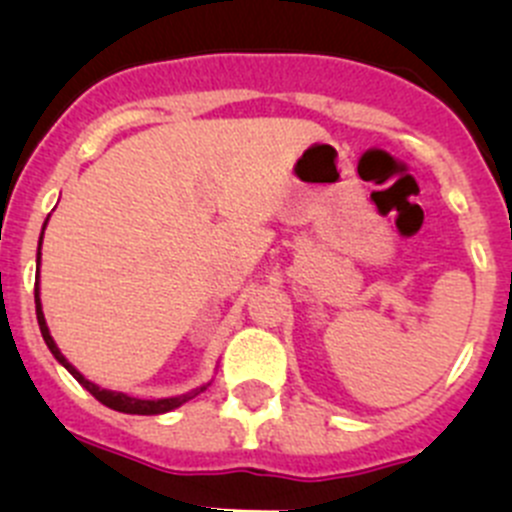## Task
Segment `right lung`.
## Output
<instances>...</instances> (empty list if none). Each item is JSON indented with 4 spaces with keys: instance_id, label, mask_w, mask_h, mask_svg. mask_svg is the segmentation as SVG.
<instances>
[{
    "instance_id": "1",
    "label": "right lung",
    "mask_w": 512,
    "mask_h": 512,
    "mask_svg": "<svg viewBox=\"0 0 512 512\" xmlns=\"http://www.w3.org/2000/svg\"><path fill=\"white\" fill-rule=\"evenodd\" d=\"M47 225V222H44ZM44 235V232H42ZM39 247H42V237H39ZM34 302H37V322H39V330H42V337L44 342H47V347L52 350V355L57 357L59 362H62L64 367H67L69 372H72L74 380L82 385L84 390H89V393L94 395V398L99 400L102 405H107V408L117 410V413H130V415H160V413H170V410L180 408L182 403H187L190 398H195L197 393L192 395H180V398H162V400H140V398H130V395L124 393H112V390H102L99 385H94V382H89L87 377L82 375L79 370H74L72 365L67 362V357L59 352V347L54 345L52 335H49L47 330V322H44V312H42V302H39V272H37V282H34ZM205 390V388H202Z\"/></svg>"
}]
</instances>
